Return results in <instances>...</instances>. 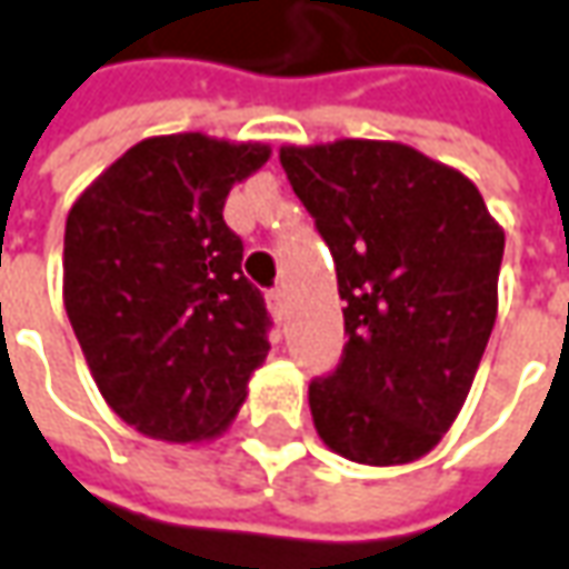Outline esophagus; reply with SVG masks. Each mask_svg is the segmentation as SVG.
<instances>
[{
  "label": "esophagus",
  "mask_w": 569,
  "mask_h": 569,
  "mask_svg": "<svg viewBox=\"0 0 569 569\" xmlns=\"http://www.w3.org/2000/svg\"><path fill=\"white\" fill-rule=\"evenodd\" d=\"M267 305H270V311L280 318L283 315V308H286V296H283V289H270L267 292Z\"/></svg>",
  "instance_id": "1"
}]
</instances>
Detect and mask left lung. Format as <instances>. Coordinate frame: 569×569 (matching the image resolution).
<instances>
[{
	"label": "left lung",
	"instance_id": "1",
	"mask_svg": "<svg viewBox=\"0 0 569 569\" xmlns=\"http://www.w3.org/2000/svg\"><path fill=\"white\" fill-rule=\"evenodd\" d=\"M280 163L330 246L346 302L343 359L308 387L315 428L352 462L419 460L479 371L503 229L460 169L400 141L286 144Z\"/></svg>",
	"mask_w": 569,
	"mask_h": 569
}]
</instances>
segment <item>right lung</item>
<instances>
[{
	"label": "right lung",
	"mask_w": 569,
	"mask_h": 569,
	"mask_svg": "<svg viewBox=\"0 0 569 569\" xmlns=\"http://www.w3.org/2000/svg\"><path fill=\"white\" fill-rule=\"evenodd\" d=\"M267 160L258 141L144 138L71 204V330L109 409L153 441L223 435L264 365V296L242 273V239L223 204Z\"/></svg>",
	"instance_id": "obj_1"
}]
</instances>
